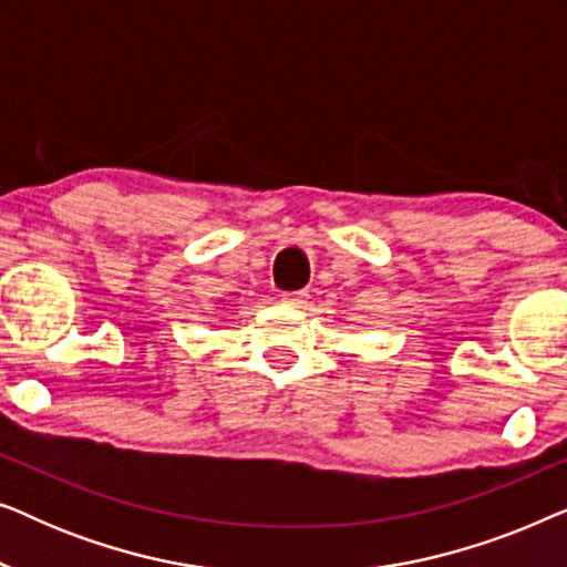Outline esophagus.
Masks as SVG:
<instances>
[{"instance_id":"esophagus-1","label":"esophagus","mask_w":567,"mask_h":567,"mask_svg":"<svg viewBox=\"0 0 567 567\" xmlns=\"http://www.w3.org/2000/svg\"><path fill=\"white\" fill-rule=\"evenodd\" d=\"M307 299H309L307 291H286V293H281V301L291 309H305Z\"/></svg>"}]
</instances>
